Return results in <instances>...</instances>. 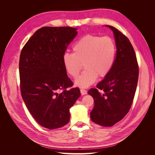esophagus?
<instances>
[{"label":"esophagus","instance_id":"obj_1","mask_svg":"<svg viewBox=\"0 0 155 155\" xmlns=\"http://www.w3.org/2000/svg\"><path fill=\"white\" fill-rule=\"evenodd\" d=\"M80 92H81V94L82 95H85L87 94V91L86 90H85V89H83V88L80 89Z\"/></svg>","mask_w":155,"mask_h":155}]
</instances>
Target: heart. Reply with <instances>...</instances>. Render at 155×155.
Listing matches in <instances>:
<instances>
[{
	"instance_id": "obj_1",
	"label": "heart",
	"mask_w": 155,
	"mask_h": 155,
	"mask_svg": "<svg viewBox=\"0 0 155 155\" xmlns=\"http://www.w3.org/2000/svg\"><path fill=\"white\" fill-rule=\"evenodd\" d=\"M72 49L73 54H64L63 63L67 72L74 78L78 76L83 64L85 70L75 82L76 86H91L98 76H107L114 64L116 46L109 37L85 35L76 42Z\"/></svg>"
}]
</instances>
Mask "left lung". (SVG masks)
I'll return each mask as SVG.
<instances>
[{
  "instance_id": "left-lung-1",
  "label": "left lung",
  "mask_w": 155,
  "mask_h": 155,
  "mask_svg": "<svg viewBox=\"0 0 155 155\" xmlns=\"http://www.w3.org/2000/svg\"><path fill=\"white\" fill-rule=\"evenodd\" d=\"M106 26L114 35L117 50L114 64L109 73L96 85L97 88H91L88 94L93 97L94 102L91 112V120L101 126L111 127L122 120L130 109L139 69L129 39L116 28Z\"/></svg>"
}]
</instances>
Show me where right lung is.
Returning a JSON list of instances; mask_svg holds the SVG:
<instances>
[{
	"mask_svg": "<svg viewBox=\"0 0 155 155\" xmlns=\"http://www.w3.org/2000/svg\"><path fill=\"white\" fill-rule=\"evenodd\" d=\"M69 26H45L37 30L22 48L19 59L21 96L28 109L40 125L60 128L70 120V108L81 96L72 88L63 57L78 34ZM60 90L61 93L57 92Z\"/></svg>",
	"mask_w": 155,
	"mask_h": 155,
	"instance_id": "obj_1",
	"label": "right lung"
}]
</instances>
